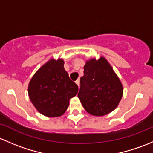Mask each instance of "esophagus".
<instances>
[{"label": "esophagus", "instance_id": "obj_1", "mask_svg": "<svg viewBox=\"0 0 153 153\" xmlns=\"http://www.w3.org/2000/svg\"><path fill=\"white\" fill-rule=\"evenodd\" d=\"M76 85H78V87L79 88V85H80V82H79V79H77L76 80Z\"/></svg>", "mask_w": 153, "mask_h": 153}]
</instances>
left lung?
<instances>
[{
	"label": "left lung",
	"instance_id": "1",
	"mask_svg": "<svg viewBox=\"0 0 153 153\" xmlns=\"http://www.w3.org/2000/svg\"><path fill=\"white\" fill-rule=\"evenodd\" d=\"M123 95L122 82L105 58L91 59L84 66L78 97L93 116H102L116 108Z\"/></svg>",
	"mask_w": 153,
	"mask_h": 153
}]
</instances>
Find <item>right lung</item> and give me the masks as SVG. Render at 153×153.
Returning a JSON list of instances; mask_svg holds the SVG:
<instances>
[{
	"mask_svg": "<svg viewBox=\"0 0 153 153\" xmlns=\"http://www.w3.org/2000/svg\"><path fill=\"white\" fill-rule=\"evenodd\" d=\"M78 90L64 68V61L52 59L34 74L28 93L38 112L48 117H57L66 111L69 100L76 95Z\"/></svg>",
	"mask_w": 153,
	"mask_h": 153,
	"instance_id": "1",
	"label": "right lung"
}]
</instances>
